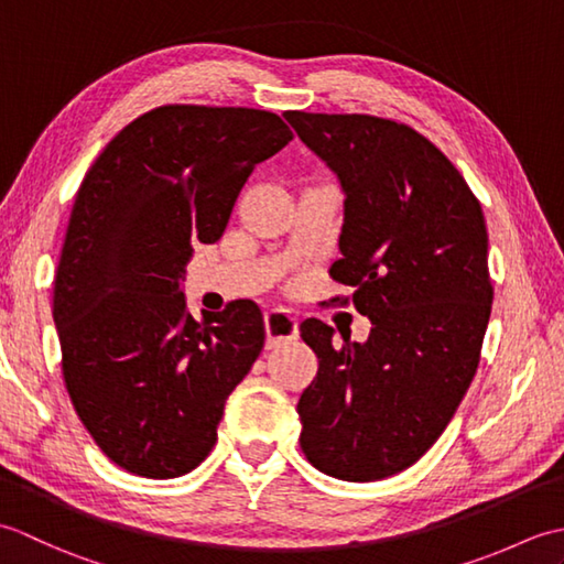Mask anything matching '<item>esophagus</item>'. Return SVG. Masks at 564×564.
I'll list each match as a JSON object with an SVG mask.
<instances>
[{"mask_svg":"<svg viewBox=\"0 0 564 564\" xmlns=\"http://www.w3.org/2000/svg\"><path fill=\"white\" fill-rule=\"evenodd\" d=\"M267 322V344L269 346H281L297 337V317L285 307H273L263 315Z\"/></svg>","mask_w":564,"mask_h":564,"instance_id":"obj_1","label":"esophagus"}]
</instances>
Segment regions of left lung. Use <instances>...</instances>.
<instances>
[{
    "instance_id": "8db88e82",
    "label": "left lung",
    "mask_w": 564,
    "mask_h": 564,
    "mask_svg": "<svg viewBox=\"0 0 564 564\" xmlns=\"http://www.w3.org/2000/svg\"><path fill=\"white\" fill-rule=\"evenodd\" d=\"M344 191L332 303L370 319L364 344L310 317L317 376L297 402L301 448L349 482L402 473L434 446L470 388L492 313L482 206L434 142L366 113H285Z\"/></svg>"
}]
</instances>
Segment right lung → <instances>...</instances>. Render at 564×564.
<instances>
[{
  "mask_svg": "<svg viewBox=\"0 0 564 564\" xmlns=\"http://www.w3.org/2000/svg\"><path fill=\"white\" fill-rule=\"evenodd\" d=\"M291 140L271 111L170 104L128 123L84 174L53 319L75 412L128 473L170 480L206 460L263 349L254 301L198 322L182 281L194 242H218L249 174Z\"/></svg>",
  "mask_w": 564,
  "mask_h": 564,
  "instance_id": "1",
  "label": "right lung"
}]
</instances>
